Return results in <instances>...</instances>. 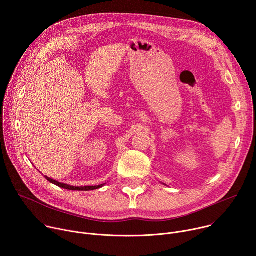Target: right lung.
<instances>
[{
	"label": "right lung",
	"instance_id": "obj_1",
	"mask_svg": "<svg viewBox=\"0 0 256 256\" xmlns=\"http://www.w3.org/2000/svg\"><path fill=\"white\" fill-rule=\"evenodd\" d=\"M50 184H54L62 188H66V190H84V192H88V190H97V188H102L104 184H100V186H68V184H60V182L58 181H56L48 176H44Z\"/></svg>",
	"mask_w": 256,
	"mask_h": 256
}]
</instances>
